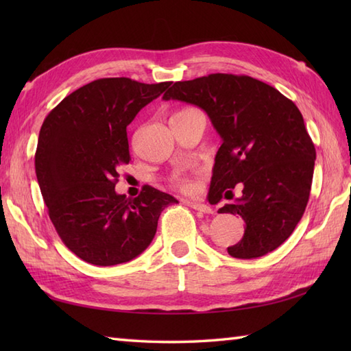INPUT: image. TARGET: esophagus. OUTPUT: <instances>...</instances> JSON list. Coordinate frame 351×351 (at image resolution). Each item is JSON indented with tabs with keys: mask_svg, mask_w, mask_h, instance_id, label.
<instances>
[{
	"mask_svg": "<svg viewBox=\"0 0 351 351\" xmlns=\"http://www.w3.org/2000/svg\"><path fill=\"white\" fill-rule=\"evenodd\" d=\"M187 204H189V206H191L193 210H196V211H200V213H204V214H213V210L208 205H205V204H200V202H195V200H187Z\"/></svg>",
	"mask_w": 351,
	"mask_h": 351,
	"instance_id": "1",
	"label": "esophagus"
}]
</instances>
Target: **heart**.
<instances>
[{"instance_id": "obj_1", "label": "heart", "mask_w": 351, "mask_h": 351, "mask_svg": "<svg viewBox=\"0 0 351 351\" xmlns=\"http://www.w3.org/2000/svg\"><path fill=\"white\" fill-rule=\"evenodd\" d=\"M171 182L182 190H190L193 187V182L189 180V178H184V176H173L171 178Z\"/></svg>"}]
</instances>
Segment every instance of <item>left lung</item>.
I'll use <instances>...</instances> for the list:
<instances>
[{
	"label": "left lung",
	"instance_id": "obj_1",
	"mask_svg": "<svg viewBox=\"0 0 351 351\" xmlns=\"http://www.w3.org/2000/svg\"><path fill=\"white\" fill-rule=\"evenodd\" d=\"M162 99L202 108L223 140L210 196L214 202L232 199L241 184V197L219 213L238 214L245 223L229 255L252 259L278 249L300 221L314 176L315 146L300 110L274 87L232 73L178 81Z\"/></svg>",
	"mask_w": 351,
	"mask_h": 351
}]
</instances>
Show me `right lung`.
Segmentation results:
<instances>
[{
    "instance_id": "1",
    "label": "right lung",
    "mask_w": 351,
    "mask_h": 351,
    "mask_svg": "<svg viewBox=\"0 0 351 351\" xmlns=\"http://www.w3.org/2000/svg\"><path fill=\"white\" fill-rule=\"evenodd\" d=\"M170 83L131 78L92 81L45 117L34 156L49 219L66 247L108 267L138 256L154 240L161 211L178 200L154 187L136 199L117 195V169L128 164V126Z\"/></svg>"
}]
</instances>
